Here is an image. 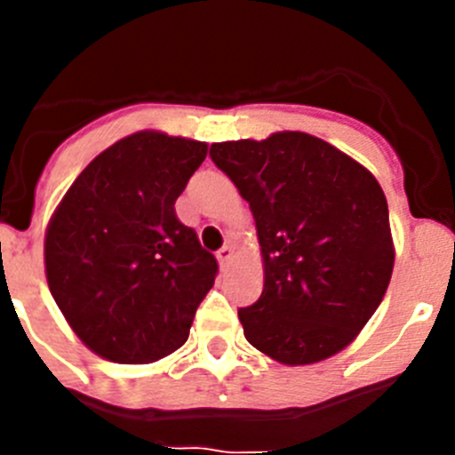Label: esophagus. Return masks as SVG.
<instances>
[{
	"instance_id": "34e87169",
	"label": "esophagus",
	"mask_w": 455,
	"mask_h": 455,
	"mask_svg": "<svg viewBox=\"0 0 455 455\" xmlns=\"http://www.w3.org/2000/svg\"><path fill=\"white\" fill-rule=\"evenodd\" d=\"M232 255H235V248H232V246H223V248H220V251L219 252H216V257H219V264H220V267H228V264H230L232 262Z\"/></svg>"
}]
</instances>
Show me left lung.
I'll return each mask as SVG.
<instances>
[{
    "mask_svg": "<svg viewBox=\"0 0 455 455\" xmlns=\"http://www.w3.org/2000/svg\"><path fill=\"white\" fill-rule=\"evenodd\" d=\"M212 162L251 204L264 289L239 309L243 335L277 363L312 364L347 348L394 268L387 200L371 172L305 132L225 140Z\"/></svg>",
    "mask_w": 455,
    "mask_h": 455,
    "instance_id": "left-lung-1",
    "label": "left lung"
}]
</instances>
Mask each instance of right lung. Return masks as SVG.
Instances as JSON below:
<instances>
[{
	"mask_svg": "<svg viewBox=\"0 0 455 455\" xmlns=\"http://www.w3.org/2000/svg\"><path fill=\"white\" fill-rule=\"evenodd\" d=\"M207 143L136 132L79 172L45 232V275L79 339L104 360L178 351L219 264L175 214Z\"/></svg>",
	"mask_w": 455,
	"mask_h": 455,
	"instance_id": "1",
	"label": "right lung"
}]
</instances>
